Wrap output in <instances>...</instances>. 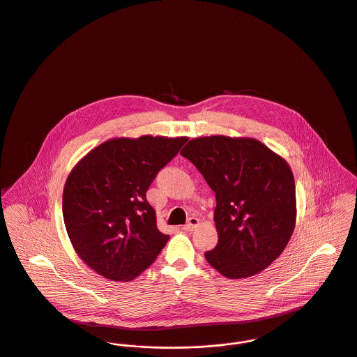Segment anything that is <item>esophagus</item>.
Here are the masks:
<instances>
[{"label":"esophagus","mask_w":357,"mask_h":357,"mask_svg":"<svg viewBox=\"0 0 357 357\" xmlns=\"http://www.w3.org/2000/svg\"><path fill=\"white\" fill-rule=\"evenodd\" d=\"M198 225H199V220H198L197 218H190L189 222H188V225L183 226V230H185V231H193V230L197 227Z\"/></svg>","instance_id":"1"}]
</instances>
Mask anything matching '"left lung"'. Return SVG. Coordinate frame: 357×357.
I'll return each instance as SVG.
<instances>
[{"label": "left lung", "instance_id": "1", "mask_svg": "<svg viewBox=\"0 0 357 357\" xmlns=\"http://www.w3.org/2000/svg\"><path fill=\"white\" fill-rule=\"evenodd\" d=\"M216 195L218 245L206 261L230 279L266 270L286 248L296 226L293 172L255 138L211 135L190 139L181 151Z\"/></svg>", "mask_w": 357, "mask_h": 357}]
</instances>
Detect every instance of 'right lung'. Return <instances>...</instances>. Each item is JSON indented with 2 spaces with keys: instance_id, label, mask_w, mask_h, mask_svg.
<instances>
[{
  "instance_id": "add662e5",
  "label": "right lung",
  "mask_w": 357,
  "mask_h": 357,
  "mask_svg": "<svg viewBox=\"0 0 357 357\" xmlns=\"http://www.w3.org/2000/svg\"><path fill=\"white\" fill-rule=\"evenodd\" d=\"M186 137L112 138L90 151L70 172L63 216L80 259L111 280H131L159 256L169 236L156 225L146 190Z\"/></svg>"
}]
</instances>
